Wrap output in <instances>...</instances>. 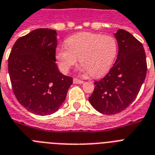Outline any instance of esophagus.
Wrapping results in <instances>:
<instances>
[{"label": "esophagus", "mask_w": 155, "mask_h": 155, "mask_svg": "<svg viewBox=\"0 0 155 155\" xmlns=\"http://www.w3.org/2000/svg\"><path fill=\"white\" fill-rule=\"evenodd\" d=\"M73 83H74V84H83V83H84V81H83V80H79V79H77V78H74Z\"/></svg>", "instance_id": "esophagus-1"}]
</instances>
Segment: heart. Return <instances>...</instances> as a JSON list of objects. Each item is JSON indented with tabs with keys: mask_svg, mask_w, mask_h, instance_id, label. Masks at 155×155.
Wrapping results in <instances>:
<instances>
[{
	"mask_svg": "<svg viewBox=\"0 0 155 155\" xmlns=\"http://www.w3.org/2000/svg\"><path fill=\"white\" fill-rule=\"evenodd\" d=\"M66 47L56 49V58L60 70L67 73L76 64L78 58L81 71L93 77H100L110 71L116 60L119 45L111 36L93 32H79L67 39Z\"/></svg>",
	"mask_w": 155,
	"mask_h": 155,
	"instance_id": "heart-1",
	"label": "heart"
}]
</instances>
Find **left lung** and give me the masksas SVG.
<instances>
[{"label":"left lung","mask_w":155,"mask_h":155,"mask_svg":"<svg viewBox=\"0 0 155 155\" xmlns=\"http://www.w3.org/2000/svg\"><path fill=\"white\" fill-rule=\"evenodd\" d=\"M119 52L110 71L99 81L89 101L99 112L115 114L134 101L145 80L147 65L144 48L140 41L126 30L114 34Z\"/></svg>","instance_id":"obj_1"}]
</instances>
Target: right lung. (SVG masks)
Listing matches in <instances>:
<instances>
[{
  "label": "right lung",
  "instance_id": "add662e5",
  "mask_svg": "<svg viewBox=\"0 0 155 155\" xmlns=\"http://www.w3.org/2000/svg\"><path fill=\"white\" fill-rule=\"evenodd\" d=\"M56 32L38 28L15 42L8 56V73L18 102L39 115L53 114L66 99L72 78L56 64Z\"/></svg>",
  "mask_w": 155,
  "mask_h": 155
}]
</instances>
